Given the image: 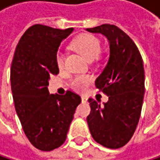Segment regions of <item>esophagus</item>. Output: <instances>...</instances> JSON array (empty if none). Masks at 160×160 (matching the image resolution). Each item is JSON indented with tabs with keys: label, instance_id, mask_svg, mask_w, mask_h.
Returning a JSON list of instances; mask_svg holds the SVG:
<instances>
[{
	"label": "esophagus",
	"instance_id": "esophagus-1",
	"mask_svg": "<svg viewBox=\"0 0 160 160\" xmlns=\"http://www.w3.org/2000/svg\"><path fill=\"white\" fill-rule=\"evenodd\" d=\"M82 102H87V98H86L85 96H82Z\"/></svg>",
	"mask_w": 160,
	"mask_h": 160
}]
</instances>
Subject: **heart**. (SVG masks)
<instances>
[{
  "label": "heart",
  "mask_w": 160,
  "mask_h": 160,
  "mask_svg": "<svg viewBox=\"0 0 160 160\" xmlns=\"http://www.w3.org/2000/svg\"><path fill=\"white\" fill-rule=\"evenodd\" d=\"M71 46L73 49L82 52L88 60H93L96 58H98L101 52V43L99 39L96 36L89 33L79 34L77 37H75L71 42ZM56 62L59 69H62L64 67L65 59L64 56L61 52L57 53ZM91 82L92 78L90 76L79 75L72 79L71 85L75 90L82 92L86 90V88L90 85Z\"/></svg>",
  "instance_id": "b5f03b06"
}]
</instances>
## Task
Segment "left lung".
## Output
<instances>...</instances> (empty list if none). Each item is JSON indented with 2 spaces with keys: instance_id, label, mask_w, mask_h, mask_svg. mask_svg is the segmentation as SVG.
I'll list each match as a JSON object with an SVG mask.
<instances>
[{
  "instance_id": "8db88e82",
  "label": "left lung",
  "mask_w": 160,
  "mask_h": 160,
  "mask_svg": "<svg viewBox=\"0 0 160 160\" xmlns=\"http://www.w3.org/2000/svg\"><path fill=\"white\" fill-rule=\"evenodd\" d=\"M102 33L109 42V58L96 87L108 96L103 106L89 99L87 124L97 143L109 149L125 146L132 137L140 118L145 92L143 60L132 39L114 25L86 28Z\"/></svg>"
}]
</instances>
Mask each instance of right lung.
I'll return each instance as SVG.
<instances>
[{
  "mask_svg": "<svg viewBox=\"0 0 160 160\" xmlns=\"http://www.w3.org/2000/svg\"><path fill=\"white\" fill-rule=\"evenodd\" d=\"M44 25L28 28L16 47L10 70L13 101L24 132L36 149L48 152L60 147L67 137L77 107L78 94H50V76L58 75L57 52L72 32Z\"/></svg>",
  "mask_w": 160,
  "mask_h": 160,
  "instance_id": "obj_1",
  "label": "right lung"
}]
</instances>
